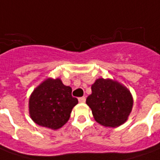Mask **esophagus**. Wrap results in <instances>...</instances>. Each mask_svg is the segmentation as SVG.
I'll use <instances>...</instances> for the list:
<instances>
[{
  "label": "esophagus",
  "mask_w": 160,
  "mask_h": 160,
  "mask_svg": "<svg viewBox=\"0 0 160 160\" xmlns=\"http://www.w3.org/2000/svg\"><path fill=\"white\" fill-rule=\"evenodd\" d=\"M79 101L80 103H84V102H86V98L85 97H80V98H79Z\"/></svg>",
  "instance_id": "34e87169"
}]
</instances>
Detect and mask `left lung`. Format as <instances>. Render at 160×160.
<instances>
[{
	"instance_id": "obj_1",
	"label": "left lung",
	"mask_w": 160,
	"mask_h": 160,
	"mask_svg": "<svg viewBox=\"0 0 160 160\" xmlns=\"http://www.w3.org/2000/svg\"><path fill=\"white\" fill-rule=\"evenodd\" d=\"M132 97L128 89L112 80L98 79L92 85L87 104L100 125L116 127L127 121L132 108Z\"/></svg>"
}]
</instances>
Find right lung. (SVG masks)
<instances>
[{"label":"right lung","mask_w":160,"mask_h":160,"mask_svg":"<svg viewBox=\"0 0 160 160\" xmlns=\"http://www.w3.org/2000/svg\"><path fill=\"white\" fill-rule=\"evenodd\" d=\"M78 99L72 96V88L60 79H48L35 88L29 99V113L41 127L58 129L68 122Z\"/></svg>","instance_id":"right-lung-1"}]
</instances>
